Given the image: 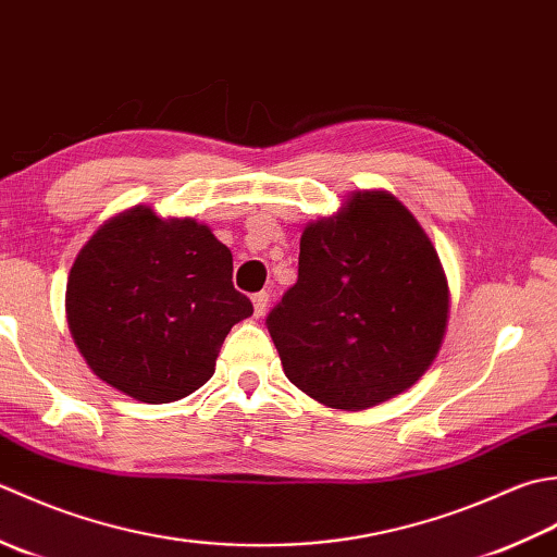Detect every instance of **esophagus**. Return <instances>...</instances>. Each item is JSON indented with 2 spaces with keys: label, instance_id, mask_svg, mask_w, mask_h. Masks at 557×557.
<instances>
[{
  "label": "esophagus",
  "instance_id": "obj_1",
  "mask_svg": "<svg viewBox=\"0 0 557 557\" xmlns=\"http://www.w3.org/2000/svg\"><path fill=\"white\" fill-rule=\"evenodd\" d=\"M252 305H255V314L262 317L267 312V305H269V293L267 290H259L252 295Z\"/></svg>",
  "mask_w": 557,
  "mask_h": 557
}]
</instances>
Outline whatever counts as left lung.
Instances as JSON below:
<instances>
[{
    "instance_id": "obj_1",
    "label": "left lung",
    "mask_w": 557,
    "mask_h": 557,
    "mask_svg": "<svg viewBox=\"0 0 557 557\" xmlns=\"http://www.w3.org/2000/svg\"><path fill=\"white\" fill-rule=\"evenodd\" d=\"M447 317V276L413 213L387 191H356L302 231L298 281L267 326L295 387L362 411L423 377Z\"/></svg>"
}]
</instances>
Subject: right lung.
<instances>
[{
  "mask_svg": "<svg viewBox=\"0 0 557 557\" xmlns=\"http://www.w3.org/2000/svg\"><path fill=\"white\" fill-rule=\"evenodd\" d=\"M252 312L209 225L149 207L100 225L66 281V322L88 368L146 404L207 384L225 336Z\"/></svg>",
  "mask_w": 557,
  "mask_h": 557,
  "instance_id": "1",
  "label": "right lung"
}]
</instances>
